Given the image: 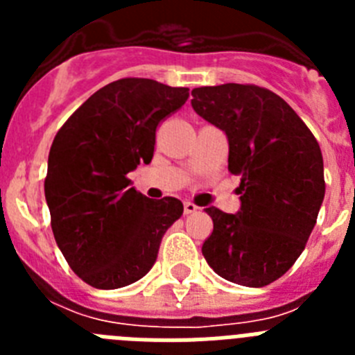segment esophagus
<instances>
[{"label":"esophagus","mask_w":355,"mask_h":355,"mask_svg":"<svg viewBox=\"0 0 355 355\" xmlns=\"http://www.w3.org/2000/svg\"><path fill=\"white\" fill-rule=\"evenodd\" d=\"M197 206L193 202H184V215H190V213H196L197 211Z\"/></svg>","instance_id":"obj_1"}]
</instances>
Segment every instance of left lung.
I'll use <instances>...</instances> for the list:
<instances>
[{"instance_id": "8db88e82", "label": "left lung", "mask_w": 355, "mask_h": 355, "mask_svg": "<svg viewBox=\"0 0 355 355\" xmlns=\"http://www.w3.org/2000/svg\"><path fill=\"white\" fill-rule=\"evenodd\" d=\"M192 108L227 137L231 174L240 175L236 215L206 208L213 233L202 256L220 277L263 288L302 254L324 202L318 142L283 97L256 85L192 90Z\"/></svg>"}]
</instances>
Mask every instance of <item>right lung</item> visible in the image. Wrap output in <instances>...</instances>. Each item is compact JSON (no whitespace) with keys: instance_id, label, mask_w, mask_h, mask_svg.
<instances>
[{"instance_id":"1","label":"right lung","mask_w":355,"mask_h":355,"mask_svg":"<svg viewBox=\"0 0 355 355\" xmlns=\"http://www.w3.org/2000/svg\"><path fill=\"white\" fill-rule=\"evenodd\" d=\"M187 99L184 87L117 80L92 94L53 140L44 181L53 234L72 272L97 290L142 279L183 215L180 199H149L128 174L150 163L156 128Z\"/></svg>"}]
</instances>
